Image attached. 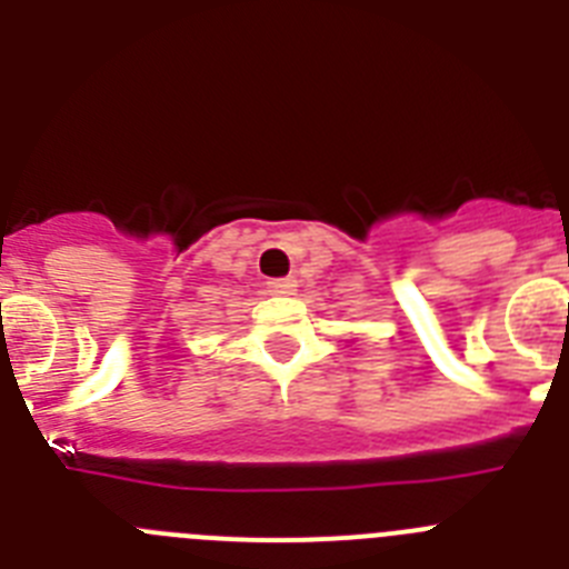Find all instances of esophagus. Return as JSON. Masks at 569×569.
Returning a JSON list of instances; mask_svg holds the SVG:
<instances>
[{
	"label": "esophagus",
	"instance_id": "esophagus-1",
	"mask_svg": "<svg viewBox=\"0 0 569 569\" xmlns=\"http://www.w3.org/2000/svg\"><path fill=\"white\" fill-rule=\"evenodd\" d=\"M296 279H273L268 281V293L270 296H293L296 293Z\"/></svg>",
	"mask_w": 569,
	"mask_h": 569
}]
</instances>
